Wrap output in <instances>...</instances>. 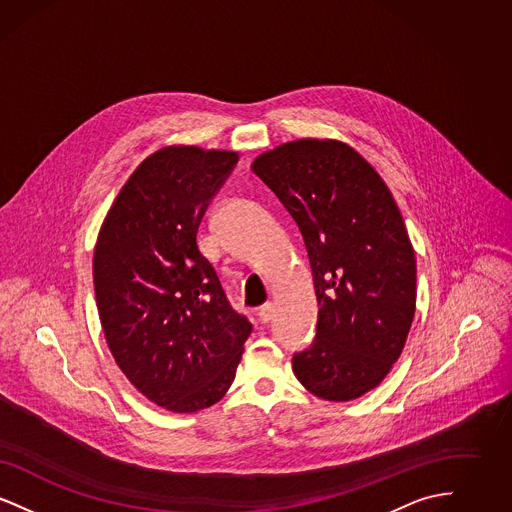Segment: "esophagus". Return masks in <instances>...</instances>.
Listing matches in <instances>:
<instances>
[{
	"label": "esophagus",
	"instance_id": "34e87169",
	"mask_svg": "<svg viewBox=\"0 0 512 512\" xmlns=\"http://www.w3.org/2000/svg\"><path fill=\"white\" fill-rule=\"evenodd\" d=\"M272 313H274V307H272V303H267V305H263L259 311H257V317L261 322H270L272 320Z\"/></svg>",
	"mask_w": 512,
	"mask_h": 512
}]
</instances>
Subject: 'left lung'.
<instances>
[{
  "label": "left lung",
  "mask_w": 512,
  "mask_h": 512,
  "mask_svg": "<svg viewBox=\"0 0 512 512\" xmlns=\"http://www.w3.org/2000/svg\"><path fill=\"white\" fill-rule=\"evenodd\" d=\"M253 172L288 209L309 253L317 334L295 351L297 380L349 401L399 359L416 303V259L388 186L351 147L297 140L263 153Z\"/></svg>",
  "instance_id": "left-lung-1"
}]
</instances>
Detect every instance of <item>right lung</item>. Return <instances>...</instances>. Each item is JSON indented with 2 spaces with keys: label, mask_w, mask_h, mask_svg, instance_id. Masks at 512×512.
I'll return each mask as SVG.
<instances>
[{
  "label": "right lung",
  "mask_w": 512,
  "mask_h": 512,
  "mask_svg": "<svg viewBox=\"0 0 512 512\" xmlns=\"http://www.w3.org/2000/svg\"><path fill=\"white\" fill-rule=\"evenodd\" d=\"M232 151L165 147L134 171L94 255L99 318L126 378L174 413L230 388L253 326L232 309L197 230L234 171Z\"/></svg>",
  "instance_id": "1"
}]
</instances>
